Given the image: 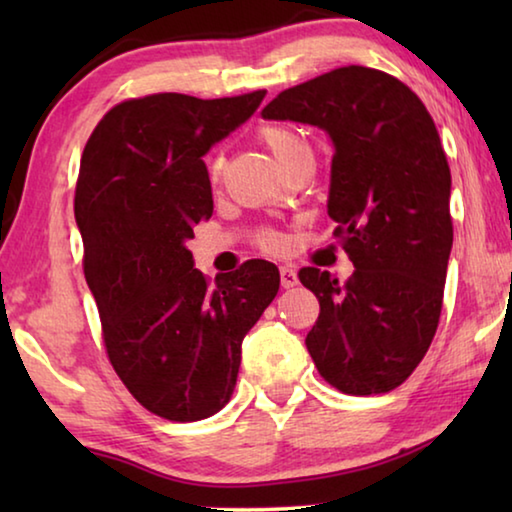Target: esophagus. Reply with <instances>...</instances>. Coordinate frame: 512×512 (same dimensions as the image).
Segmentation results:
<instances>
[{"instance_id":"obj_1","label":"esophagus","mask_w":512,"mask_h":512,"mask_svg":"<svg viewBox=\"0 0 512 512\" xmlns=\"http://www.w3.org/2000/svg\"><path fill=\"white\" fill-rule=\"evenodd\" d=\"M280 282H282V287L284 289H293V287H298V273L293 271L291 266H282L280 268Z\"/></svg>"}]
</instances>
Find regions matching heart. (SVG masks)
I'll return each mask as SVG.
<instances>
[{
  "mask_svg": "<svg viewBox=\"0 0 512 512\" xmlns=\"http://www.w3.org/2000/svg\"><path fill=\"white\" fill-rule=\"evenodd\" d=\"M259 137H262V142L268 146V151L275 155V160L280 162L282 167L293 158H298V155L309 153V146L305 140H302V135H298L289 126H277V124L264 126L262 131H259ZM216 171H219V164H214L212 167V173ZM273 241H275L273 237H268V244H273Z\"/></svg>",
  "mask_w": 512,
  "mask_h": 512,
  "instance_id": "obj_1",
  "label": "heart"
}]
</instances>
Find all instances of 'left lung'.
Returning <instances> with one entry per match:
<instances>
[{
	"label": "left lung",
	"mask_w": 512,
	"mask_h": 512,
	"mask_svg": "<svg viewBox=\"0 0 512 512\" xmlns=\"http://www.w3.org/2000/svg\"><path fill=\"white\" fill-rule=\"evenodd\" d=\"M262 117L316 126L334 146L327 214L357 271L345 284L300 271L320 302L311 359L348 395L393 391L436 334L454 241L436 124L402 81L361 65L280 92Z\"/></svg>",
	"instance_id": "obj_1"
}]
</instances>
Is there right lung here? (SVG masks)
Returning <instances> with one entry per match:
<instances>
[{"instance_id":"add662e5","label":"right lung","mask_w":512,"mask_h":512,"mask_svg":"<svg viewBox=\"0 0 512 512\" xmlns=\"http://www.w3.org/2000/svg\"><path fill=\"white\" fill-rule=\"evenodd\" d=\"M264 97L124 101L99 121L81 158L74 216L110 363L144 409L173 422L228 404L241 341L280 289V271L264 259L219 273L212 287L187 248L194 225L212 216L203 155Z\"/></svg>"}]
</instances>
